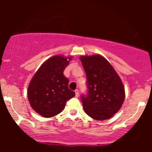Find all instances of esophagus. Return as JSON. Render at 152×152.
<instances>
[{
  "label": "esophagus",
  "instance_id": "34e87169",
  "mask_svg": "<svg viewBox=\"0 0 152 152\" xmlns=\"http://www.w3.org/2000/svg\"><path fill=\"white\" fill-rule=\"evenodd\" d=\"M75 93H76V97H79V90H78V89H76V90H75Z\"/></svg>",
  "mask_w": 152,
  "mask_h": 152
}]
</instances>
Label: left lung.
I'll return each mask as SVG.
<instances>
[{"instance_id":"obj_1","label":"left lung","mask_w":152,"mask_h":152,"mask_svg":"<svg viewBox=\"0 0 152 152\" xmlns=\"http://www.w3.org/2000/svg\"><path fill=\"white\" fill-rule=\"evenodd\" d=\"M85 70L88 93L82 96L84 110L97 121L110 118L125 99L121 79L111 64L99 54L79 57Z\"/></svg>"}]
</instances>
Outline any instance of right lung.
Instances as JSON below:
<instances>
[{
  "label": "right lung",
  "instance_id": "add662e5",
  "mask_svg": "<svg viewBox=\"0 0 152 152\" xmlns=\"http://www.w3.org/2000/svg\"><path fill=\"white\" fill-rule=\"evenodd\" d=\"M72 56L55 55L39 67L29 83L28 99L31 107L45 118L60 113L75 93L68 88L69 80L63 74Z\"/></svg>",
  "mask_w": 152,
  "mask_h": 152
}]
</instances>
